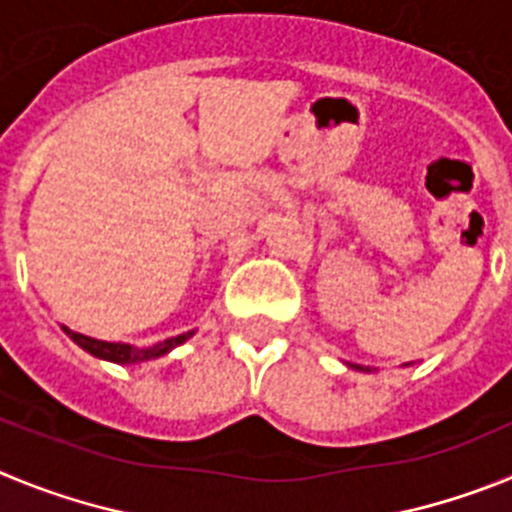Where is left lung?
<instances>
[{
    "label": "left lung",
    "instance_id": "8db88e82",
    "mask_svg": "<svg viewBox=\"0 0 512 512\" xmlns=\"http://www.w3.org/2000/svg\"><path fill=\"white\" fill-rule=\"evenodd\" d=\"M410 364H413V361H410ZM410 364H402V366H410ZM348 369H356V372H372V369H369V366H359V364H346Z\"/></svg>",
    "mask_w": 512,
    "mask_h": 512
}]
</instances>
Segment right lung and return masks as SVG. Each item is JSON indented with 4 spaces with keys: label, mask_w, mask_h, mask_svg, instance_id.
<instances>
[{
    "label": "right lung",
    "mask_w": 512,
    "mask_h": 512,
    "mask_svg": "<svg viewBox=\"0 0 512 512\" xmlns=\"http://www.w3.org/2000/svg\"><path fill=\"white\" fill-rule=\"evenodd\" d=\"M63 333L71 338L79 348H84L87 354L97 356L102 361H112V364H122V366H133V364H146V361L161 359L169 351H174L176 346H182L184 341L194 336V330L189 333H182V336L166 338V341H158L153 346H130V343H112V341H97V338H89L84 333H76V330L66 328L61 325Z\"/></svg>",
    "instance_id": "obj_1"
}]
</instances>
